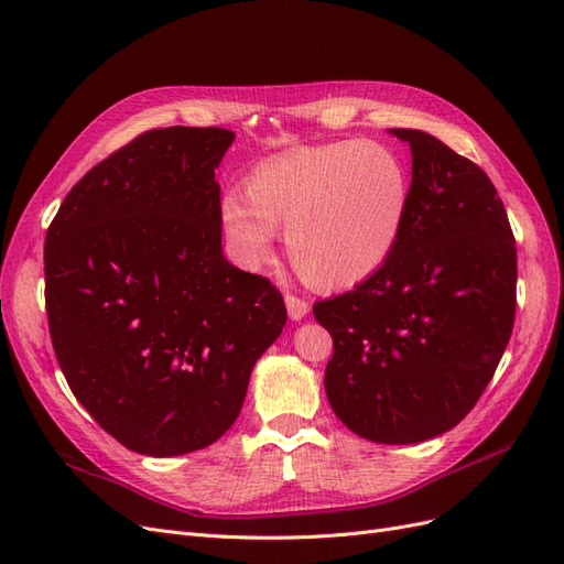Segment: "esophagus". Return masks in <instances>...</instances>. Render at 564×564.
I'll return each instance as SVG.
<instances>
[{
    "mask_svg": "<svg viewBox=\"0 0 564 564\" xmlns=\"http://www.w3.org/2000/svg\"><path fill=\"white\" fill-rule=\"evenodd\" d=\"M284 303H286V313H289V317H292V319H303L305 315H308V311H311L308 301L296 296V294H286Z\"/></svg>",
    "mask_w": 564,
    "mask_h": 564,
    "instance_id": "34e87169",
    "label": "esophagus"
}]
</instances>
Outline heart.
Segmentation results:
<instances>
[{
  "label": "heart",
  "instance_id": "heart-1",
  "mask_svg": "<svg viewBox=\"0 0 564 564\" xmlns=\"http://www.w3.org/2000/svg\"><path fill=\"white\" fill-rule=\"evenodd\" d=\"M245 195L228 193L218 220L235 259L265 263L275 230L303 282L346 289L371 278L404 228L409 176L386 145L338 141L296 148L253 169Z\"/></svg>",
  "mask_w": 564,
  "mask_h": 564
}]
</instances>
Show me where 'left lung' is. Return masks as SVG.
Segmentation results:
<instances>
[{
	"label": "left lung",
	"mask_w": 564,
	"mask_h": 564,
	"mask_svg": "<svg viewBox=\"0 0 564 564\" xmlns=\"http://www.w3.org/2000/svg\"><path fill=\"white\" fill-rule=\"evenodd\" d=\"M404 228L352 292L317 301L334 338L324 371L334 414L381 445L452 431L499 367L516 322L518 253L497 187L475 162L419 129Z\"/></svg>",
	"instance_id": "8db88e82"
}]
</instances>
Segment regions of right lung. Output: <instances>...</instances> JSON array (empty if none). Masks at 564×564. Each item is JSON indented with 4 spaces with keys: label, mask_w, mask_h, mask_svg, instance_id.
<instances>
[{
    "label": "right lung",
    "mask_w": 564,
    "mask_h": 564,
    "mask_svg": "<svg viewBox=\"0 0 564 564\" xmlns=\"http://www.w3.org/2000/svg\"><path fill=\"white\" fill-rule=\"evenodd\" d=\"M232 141L218 127L135 135L82 176L46 230L61 371L100 429L145 456L224 435L286 322L270 280L220 247L214 169Z\"/></svg>",
    "instance_id": "add662e5"
}]
</instances>
